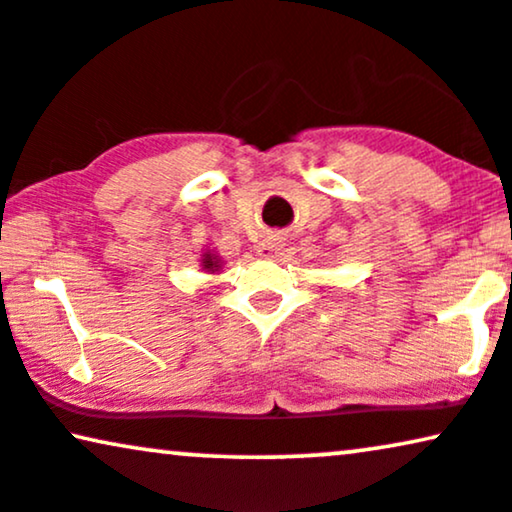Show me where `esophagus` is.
<instances>
[{"label":"esophagus","mask_w":512,"mask_h":512,"mask_svg":"<svg viewBox=\"0 0 512 512\" xmlns=\"http://www.w3.org/2000/svg\"><path fill=\"white\" fill-rule=\"evenodd\" d=\"M281 250H283V241L278 236L264 238L260 248H257V252H260V257H264V260H274V257L281 255Z\"/></svg>","instance_id":"obj_1"}]
</instances>
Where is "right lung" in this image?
I'll list each match as a JSON object with an SVG mask.
<instances>
[{
	"instance_id": "add662e5",
	"label": "right lung",
	"mask_w": 512,
	"mask_h": 512,
	"mask_svg": "<svg viewBox=\"0 0 512 512\" xmlns=\"http://www.w3.org/2000/svg\"><path fill=\"white\" fill-rule=\"evenodd\" d=\"M219 257L217 255H212V252H205L203 255V260H200V264H203V269L205 271H212V274H215V271L219 269Z\"/></svg>"
}]
</instances>
